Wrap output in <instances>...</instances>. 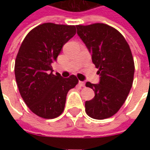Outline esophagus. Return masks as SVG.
Masks as SVG:
<instances>
[{"label":"esophagus","mask_w":150,"mask_h":150,"mask_svg":"<svg viewBox=\"0 0 150 150\" xmlns=\"http://www.w3.org/2000/svg\"><path fill=\"white\" fill-rule=\"evenodd\" d=\"M79 85L81 86V87H85V83L84 82H83V81H79Z\"/></svg>","instance_id":"34e87169"}]
</instances>
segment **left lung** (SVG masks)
I'll return each instance as SVG.
<instances>
[{
    "mask_svg": "<svg viewBox=\"0 0 150 150\" xmlns=\"http://www.w3.org/2000/svg\"><path fill=\"white\" fill-rule=\"evenodd\" d=\"M76 27L100 76L98 84L86 83V87L93 89L95 96L85 102V112L93 119L109 118L122 107L132 86L135 66L131 50L122 34L108 25Z\"/></svg>",
    "mask_w": 150,
    "mask_h": 150,
    "instance_id": "left-lung-1",
    "label": "left lung"
}]
</instances>
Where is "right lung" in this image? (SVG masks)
I'll list each match as a JSON object with an SVG mask.
<instances>
[{"instance_id":"obj_1","label":"right lung","mask_w":150,"mask_h":150,"mask_svg":"<svg viewBox=\"0 0 150 150\" xmlns=\"http://www.w3.org/2000/svg\"><path fill=\"white\" fill-rule=\"evenodd\" d=\"M75 33V25L43 23L28 33L19 48L14 67L18 90L29 108L42 118L60 116L67 92L78 84L74 75L66 79L54 75L51 66Z\"/></svg>"}]
</instances>
